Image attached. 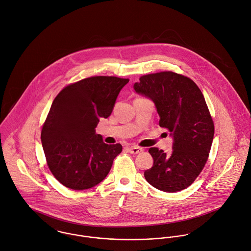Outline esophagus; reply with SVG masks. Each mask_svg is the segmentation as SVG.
Listing matches in <instances>:
<instances>
[{
  "mask_svg": "<svg viewBox=\"0 0 251 251\" xmlns=\"http://www.w3.org/2000/svg\"><path fill=\"white\" fill-rule=\"evenodd\" d=\"M128 151L132 154H139V153L143 152L144 149L139 148V147H130V148H128Z\"/></svg>",
  "mask_w": 251,
  "mask_h": 251,
  "instance_id": "esophagus-1",
  "label": "esophagus"
}]
</instances>
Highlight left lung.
I'll list each match as a JSON object with an SVG mask.
<instances>
[{"instance_id":"1","label":"left lung","mask_w":251,"mask_h":251,"mask_svg":"<svg viewBox=\"0 0 251 251\" xmlns=\"http://www.w3.org/2000/svg\"><path fill=\"white\" fill-rule=\"evenodd\" d=\"M137 93L154 101L159 125L171 132L173 152L151 148L154 163L145 172L147 181L164 192L190 186L202 171L211 148L214 124L203 95L189 77L174 72H160L140 77Z\"/></svg>"}]
</instances>
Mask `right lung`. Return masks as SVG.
Returning <instances> with one entry per match:
<instances>
[{
  "label": "right lung",
  "mask_w": 251,
  "mask_h": 251,
  "mask_svg": "<svg viewBox=\"0 0 251 251\" xmlns=\"http://www.w3.org/2000/svg\"><path fill=\"white\" fill-rule=\"evenodd\" d=\"M128 78L97 75L64 87L51 104L42 129L48 166L64 186L84 190L107 176L122 146L106 145L95 128L107 118Z\"/></svg>",
  "instance_id": "right-lung-1"
}]
</instances>
